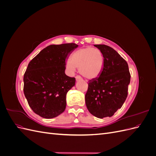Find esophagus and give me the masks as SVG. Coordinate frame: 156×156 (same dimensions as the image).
<instances>
[{
    "mask_svg": "<svg viewBox=\"0 0 156 156\" xmlns=\"http://www.w3.org/2000/svg\"><path fill=\"white\" fill-rule=\"evenodd\" d=\"M75 79H76V81H79V80H81V77L79 76V75H77V76L75 77Z\"/></svg>",
    "mask_w": 156,
    "mask_h": 156,
    "instance_id": "esophagus-1",
    "label": "esophagus"
}]
</instances>
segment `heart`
<instances>
[{"label": "heart", "mask_w": 156, "mask_h": 156, "mask_svg": "<svg viewBox=\"0 0 156 156\" xmlns=\"http://www.w3.org/2000/svg\"><path fill=\"white\" fill-rule=\"evenodd\" d=\"M104 58L101 51L91 47L81 48L75 51L71 56V60H68L66 63L67 72L72 75L76 68H79V73L87 79H94L101 73Z\"/></svg>", "instance_id": "b5f03b06"}]
</instances>
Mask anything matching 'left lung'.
<instances>
[{"instance_id":"8db88e82","label":"left lung","mask_w":156,"mask_h":156,"mask_svg":"<svg viewBox=\"0 0 156 156\" xmlns=\"http://www.w3.org/2000/svg\"><path fill=\"white\" fill-rule=\"evenodd\" d=\"M104 58V66L98 77L90 80L85 95L88 111L99 119L112 116L123 105L127 96L131 75L128 64L111 47L94 45Z\"/></svg>"}]
</instances>
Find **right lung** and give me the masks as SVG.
Masks as SVG:
<instances>
[{
  "instance_id": "add662e5",
  "label": "right lung",
  "mask_w": 156,
  "mask_h": 156,
  "mask_svg": "<svg viewBox=\"0 0 156 156\" xmlns=\"http://www.w3.org/2000/svg\"><path fill=\"white\" fill-rule=\"evenodd\" d=\"M78 47L71 43L51 45L29 62L24 74L23 91L36 114L53 119L66 107V94L75 84V78L65 74L66 60Z\"/></svg>"
}]
</instances>
